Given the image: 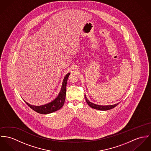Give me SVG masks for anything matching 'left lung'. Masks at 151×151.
<instances>
[{"mask_svg":"<svg viewBox=\"0 0 151 151\" xmlns=\"http://www.w3.org/2000/svg\"><path fill=\"white\" fill-rule=\"evenodd\" d=\"M84 98L86 99V102L87 103V104H88L91 107H92L93 109H96V110H102V111H106V110H110V109L115 107L116 106L119 104V103H118V104H113V105H106V106L98 105V104H93L92 102H90L87 99L86 95H84Z\"/></svg>","mask_w":151,"mask_h":151,"instance_id":"1","label":"left lung"}]
</instances>
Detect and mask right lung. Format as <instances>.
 Instances as JSON below:
<instances>
[{"mask_svg":"<svg viewBox=\"0 0 151 151\" xmlns=\"http://www.w3.org/2000/svg\"><path fill=\"white\" fill-rule=\"evenodd\" d=\"M70 75V73H68L65 76L63 81L62 86H61L60 93H58V96L52 102L47 103V104H43L41 106H35V105L28 104L25 101H24L34 111L42 114H49L58 110L63 106V105L64 104L65 96H66L67 83V80Z\"/></svg>","mask_w":151,"mask_h":151,"instance_id":"right-lung-1","label":"right lung"}]
</instances>
